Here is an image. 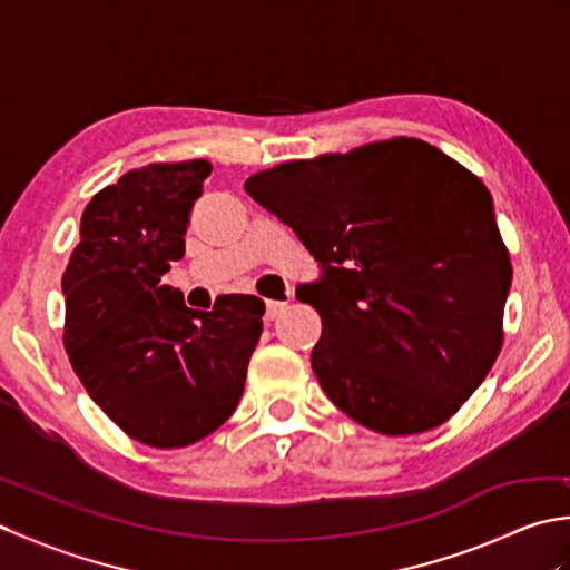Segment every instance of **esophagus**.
<instances>
[{
    "instance_id": "1",
    "label": "esophagus",
    "mask_w": 570,
    "mask_h": 570,
    "mask_svg": "<svg viewBox=\"0 0 570 570\" xmlns=\"http://www.w3.org/2000/svg\"><path fill=\"white\" fill-rule=\"evenodd\" d=\"M286 301H266V311H264V318L266 321H274L276 316H282V313L286 311Z\"/></svg>"
}]
</instances>
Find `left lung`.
<instances>
[{
	"instance_id": "1",
	"label": "left lung",
	"mask_w": 570,
	"mask_h": 570,
	"mask_svg": "<svg viewBox=\"0 0 570 570\" xmlns=\"http://www.w3.org/2000/svg\"><path fill=\"white\" fill-rule=\"evenodd\" d=\"M245 190L321 266L296 298L321 313L311 367L331 402L386 435L451 419L498 360L512 286L485 184L399 137L278 164Z\"/></svg>"
}]
</instances>
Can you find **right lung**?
<instances>
[{"label": "right lung", "mask_w": 570, "mask_h": 570, "mask_svg": "<svg viewBox=\"0 0 570 570\" xmlns=\"http://www.w3.org/2000/svg\"><path fill=\"white\" fill-rule=\"evenodd\" d=\"M210 171L203 159L151 164L102 188L63 274L72 370L119 429L154 448L190 445L233 416L262 335V298L193 311L161 284Z\"/></svg>", "instance_id": "right-lung-1"}]
</instances>
